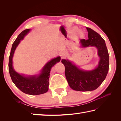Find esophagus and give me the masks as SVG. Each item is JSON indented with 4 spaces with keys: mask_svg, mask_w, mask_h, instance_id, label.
I'll use <instances>...</instances> for the list:
<instances>
[{
    "mask_svg": "<svg viewBox=\"0 0 121 121\" xmlns=\"http://www.w3.org/2000/svg\"><path fill=\"white\" fill-rule=\"evenodd\" d=\"M66 52L65 51H61V52L60 53V55L62 58L65 57V56H66Z\"/></svg>",
    "mask_w": 121,
    "mask_h": 121,
    "instance_id": "1",
    "label": "esophagus"
}]
</instances>
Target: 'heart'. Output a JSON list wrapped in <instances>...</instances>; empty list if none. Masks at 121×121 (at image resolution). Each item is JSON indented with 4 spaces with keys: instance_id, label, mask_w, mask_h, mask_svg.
Segmentation results:
<instances>
[{
    "instance_id": "b5f03b06",
    "label": "heart",
    "mask_w": 121,
    "mask_h": 121,
    "mask_svg": "<svg viewBox=\"0 0 121 121\" xmlns=\"http://www.w3.org/2000/svg\"><path fill=\"white\" fill-rule=\"evenodd\" d=\"M78 35L79 36H80L81 37H83L84 36V33L82 31V30H80V31H79L78 32Z\"/></svg>"
}]
</instances>
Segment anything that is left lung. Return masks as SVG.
Masks as SVG:
<instances>
[{
  "label": "left lung",
  "instance_id": "obj_1",
  "mask_svg": "<svg viewBox=\"0 0 121 121\" xmlns=\"http://www.w3.org/2000/svg\"><path fill=\"white\" fill-rule=\"evenodd\" d=\"M88 39H81L82 48L95 47L99 58L98 64L94 70L79 69L71 61L62 59L65 66V75L71 88L76 91H88L97 89L106 78L109 71V56L104 40L98 33L86 27Z\"/></svg>",
  "mask_w": 121,
  "mask_h": 121
}]
</instances>
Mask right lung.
Instances as JSON below:
<instances>
[{
  "instance_id": "add662e5",
  "label": "right lung",
  "mask_w": 121,
  "mask_h": 121,
  "mask_svg": "<svg viewBox=\"0 0 121 121\" xmlns=\"http://www.w3.org/2000/svg\"><path fill=\"white\" fill-rule=\"evenodd\" d=\"M30 29H26L22 31L13 43L9 61V72L12 81L15 85L24 93L30 95H38L44 94L48 91L49 79L51 68L56 63L60 62V56L51 60L46 64L36 75H25L18 73L13 67L12 58L14 51L21 40L30 32Z\"/></svg>"
}]
</instances>
